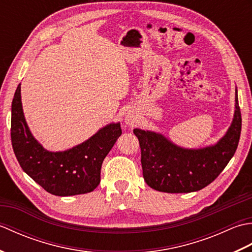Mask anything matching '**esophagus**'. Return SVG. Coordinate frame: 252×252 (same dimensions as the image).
<instances>
[{
	"mask_svg": "<svg viewBox=\"0 0 252 252\" xmlns=\"http://www.w3.org/2000/svg\"><path fill=\"white\" fill-rule=\"evenodd\" d=\"M125 120H126V125L129 126H136V123H137L136 117L133 116L132 114H126Z\"/></svg>",
	"mask_w": 252,
	"mask_h": 252,
	"instance_id": "esophagus-1",
	"label": "esophagus"
}]
</instances>
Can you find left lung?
<instances>
[{
    "label": "left lung",
    "instance_id": "obj_1",
    "mask_svg": "<svg viewBox=\"0 0 252 252\" xmlns=\"http://www.w3.org/2000/svg\"><path fill=\"white\" fill-rule=\"evenodd\" d=\"M242 115L235 90V112L231 126L215 145L183 148L160 133L134 129L141 147L143 176L152 189L164 192H190L215 181L236 152Z\"/></svg>",
    "mask_w": 252,
    "mask_h": 252
}]
</instances>
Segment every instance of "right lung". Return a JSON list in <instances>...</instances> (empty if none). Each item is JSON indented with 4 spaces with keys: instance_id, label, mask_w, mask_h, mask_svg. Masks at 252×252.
<instances>
[{
    "instance_id": "right-lung-1",
    "label": "right lung",
    "mask_w": 252,
    "mask_h": 252,
    "mask_svg": "<svg viewBox=\"0 0 252 252\" xmlns=\"http://www.w3.org/2000/svg\"><path fill=\"white\" fill-rule=\"evenodd\" d=\"M120 123H110L82 144L63 152H49L37 142L27 125L21 105L20 84L12 103L10 137L21 169L55 196L93 191L100 182V169L118 137Z\"/></svg>"
}]
</instances>
